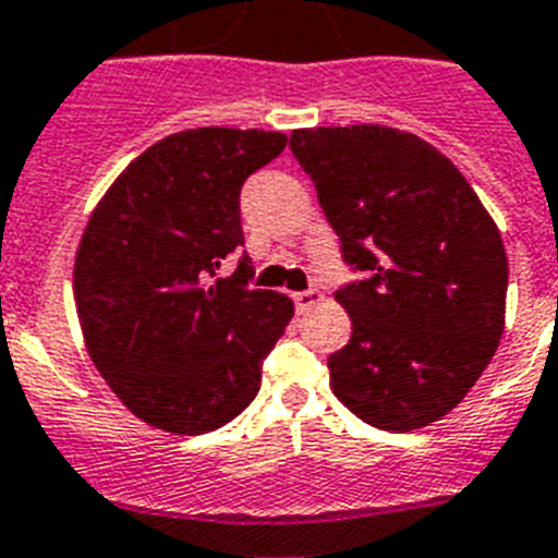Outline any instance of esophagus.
<instances>
[{"instance_id": "obj_1", "label": "esophagus", "mask_w": 558, "mask_h": 558, "mask_svg": "<svg viewBox=\"0 0 558 558\" xmlns=\"http://www.w3.org/2000/svg\"><path fill=\"white\" fill-rule=\"evenodd\" d=\"M293 302H296L299 313H307L313 305L325 302V293L322 290H302V293H293Z\"/></svg>"}]
</instances>
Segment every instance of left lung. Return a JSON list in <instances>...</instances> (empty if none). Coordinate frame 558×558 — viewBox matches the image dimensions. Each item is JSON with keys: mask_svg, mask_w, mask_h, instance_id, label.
<instances>
[{"mask_svg": "<svg viewBox=\"0 0 558 558\" xmlns=\"http://www.w3.org/2000/svg\"><path fill=\"white\" fill-rule=\"evenodd\" d=\"M290 150L319 193L348 265L336 290L353 333L330 388L362 422L416 430L476 385L505 330L499 228L448 156L385 124L302 128Z\"/></svg>", "mask_w": 558, "mask_h": 558, "instance_id": "1", "label": "left lung"}]
</instances>
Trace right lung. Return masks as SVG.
Masks as SVG:
<instances>
[{
	"mask_svg": "<svg viewBox=\"0 0 558 558\" xmlns=\"http://www.w3.org/2000/svg\"><path fill=\"white\" fill-rule=\"evenodd\" d=\"M279 131L196 128L136 156L87 219L73 296L96 371L150 427L199 436L256 399L262 359L279 342L293 302L251 290L239 193L282 154Z\"/></svg>",
	"mask_w": 558,
	"mask_h": 558,
	"instance_id": "right-lung-1",
	"label": "right lung"
}]
</instances>
